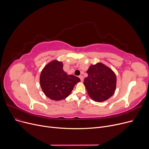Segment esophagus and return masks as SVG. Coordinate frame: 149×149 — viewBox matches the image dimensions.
Listing matches in <instances>:
<instances>
[{
  "mask_svg": "<svg viewBox=\"0 0 149 149\" xmlns=\"http://www.w3.org/2000/svg\"><path fill=\"white\" fill-rule=\"evenodd\" d=\"M79 78H80L81 81L82 82L83 80H84V77H83V76H79Z\"/></svg>",
  "mask_w": 149,
  "mask_h": 149,
  "instance_id": "esophagus-1",
  "label": "esophagus"
}]
</instances>
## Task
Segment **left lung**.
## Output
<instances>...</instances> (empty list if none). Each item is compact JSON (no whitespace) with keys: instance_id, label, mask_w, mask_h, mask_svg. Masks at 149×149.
Segmentation results:
<instances>
[{"instance_id":"obj_1","label":"left lung","mask_w":149,"mask_h":149,"mask_svg":"<svg viewBox=\"0 0 149 149\" xmlns=\"http://www.w3.org/2000/svg\"><path fill=\"white\" fill-rule=\"evenodd\" d=\"M88 76L84 84L90 97L97 102H104L114 94L117 77L112 70L101 63L90 66L86 71Z\"/></svg>"}]
</instances>
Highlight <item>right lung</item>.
Here are the masks:
<instances>
[{
  "instance_id": "right-lung-1",
  "label": "right lung",
  "mask_w": 149,
  "mask_h": 149,
  "mask_svg": "<svg viewBox=\"0 0 149 149\" xmlns=\"http://www.w3.org/2000/svg\"><path fill=\"white\" fill-rule=\"evenodd\" d=\"M80 79L68 74L63 70V64L56 59L50 61L43 68L40 76L41 88L47 97L61 100L70 94Z\"/></svg>"
}]
</instances>
